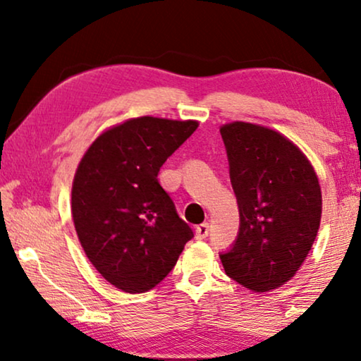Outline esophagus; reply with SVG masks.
Instances as JSON below:
<instances>
[{
	"mask_svg": "<svg viewBox=\"0 0 361 361\" xmlns=\"http://www.w3.org/2000/svg\"><path fill=\"white\" fill-rule=\"evenodd\" d=\"M209 231H210V228H209V224H202V225H199L195 228V238L197 240H205L207 236H209Z\"/></svg>",
	"mask_w": 361,
	"mask_h": 361,
	"instance_id": "1",
	"label": "esophagus"
}]
</instances>
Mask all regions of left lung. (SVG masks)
I'll return each mask as SVG.
<instances>
[{
	"label": "left lung",
	"instance_id": "obj_1",
	"mask_svg": "<svg viewBox=\"0 0 361 361\" xmlns=\"http://www.w3.org/2000/svg\"><path fill=\"white\" fill-rule=\"evenodd\" d=\"M220 135L240 210L238 235L220 259L245 288L276 289L295 274L317 236V176L298 146L268 128L235 121Z\"/></svg>",
	"mask_w": 361,
	"mask_h": 361
}]
</instances>
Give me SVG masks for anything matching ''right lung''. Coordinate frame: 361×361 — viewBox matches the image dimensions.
I'll list each match as a JSON object with an SVG mask.
<instances>
[{
  "label": "right lung",
  "instance_id": "1",
  "mask_svg": "<svg viewBox=\"0 0 361 361\" xmlns=\"http://www.w3.org/2000/svg\"><path fill=\"white\" fill-rule=\"evenodd\" d=\"M197 121L141 116L97 137L78 164L72 216L98 273L125 293H146L174 268L194 231L157 174Z\"/></svg>",
  "mask_w": 361,
  "mask_h": 361
}]
</instances>
